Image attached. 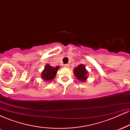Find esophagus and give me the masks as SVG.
<instances>
[{
	"mask_svg": "<svg viewBox=\"0 0 130 130\" xmlns=\"http://www.w3.org/2000/svg\"><path fill=\"white\" fill-rule=\"evenodd\" d=\"M64 67H66V68H68V67H69V64H68V63L65 64V65H64Z\"/></svg>",
	"mask_w": 130,
	"mask_h": 130,
	"instance_id": "34e87169",
	"label": "esophagus"
}]
</instances>
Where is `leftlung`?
Segmentation results:
<instances>
[{
  "mask_svg": "<svg viewBox=\"0 0 130 130\" xmlns=\"http://www.w3.org/2000/svg\"><path fill=\"white\" fill-rule=\"evenodd\" d=\"M74 74L77 79L80 81L84 82L87 78V71L86 67L83 64L79 65L76 68H74Z\"/></svg>",
  "mask_w": 130,
  "mask_h": 130,
  "instance_id": "1",
  "label": "left lung"
}]
</instances>
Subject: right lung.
I'll list each match as a JSON object with an SVG mask.
<instances>
[{"mask_svg": "<svg viewBox=\"0 0 130 130\" xmlns=\"http://www.w3.org/2000/svg\"><path fill=\"white\" fill-rule=\"evenodd\" d=\"M59 68V66L54 68L47 64L44 67V70H43L42 74H41V77L46 81L53 80L56 76L57 71Z\"/></svg>", "mask_w": 130, "mask_h": 130, "instance_id": "1", "label": "right lung"}]
</instances>
